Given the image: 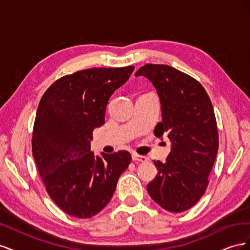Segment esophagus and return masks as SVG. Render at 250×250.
<instances>
[{"instance_id": "esophagus-1", "label": "esophagus", "mask_w": 250, "mask_h": 250, "mask_svg": "<svg viewBox=\"0 0 250 250\" xmlns=\"http://www.w3.org/2000/svg\"><path fill=\"white\" fill-rule=\"evenodd\" d=\"M132 161H133V162H141V163H144V162H147V161H148V157L144 156V155H139V154L133 153V154H132Z\"/></svg>"}]
</instances>
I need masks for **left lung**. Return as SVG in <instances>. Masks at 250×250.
<instances>
[{
  "instance_id": "left-lung-1",
  "label": "left lung",
  "mask_w": 250,
  "mask_h": 250,
  "mask_svg": "<svg viewBox=\"0 0 250 250\" xmlns=\"http://www.w3.org/2000/svg\"><path fill=\"white\" fill-rule=\"evenodd\" d=\"M135 76L146 77L156 88L163 122L154 133L172 143L166 163L153 162L158 173L147 191L166 210L181 213L199 201L209 183L219 147L213 104L197 80L170 65L148 63Z\"/></svg>"
}]
</instances>
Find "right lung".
Wrapping results in <instances>:
<instances>
[{
    "mask_svg": "<svg viewBox=\"0 0 250 250\" xmlns=\"http://www.w3.org/2000/svg\"><path fill=\"white\" fill-rule=\"evenodd\" d=\"M134 66L94 67L66 75L44 92L36 111L32 154L46 190L67 215L90 218L110 201L131 163L128 151L95 156L89 143L105 122L110 96Z\"/></svg>",
    "mask_w": 250,
    "mask_h": 250,
    "instance_id": "right-lung-1",
    "label": "right lung"
}]
</instances>
